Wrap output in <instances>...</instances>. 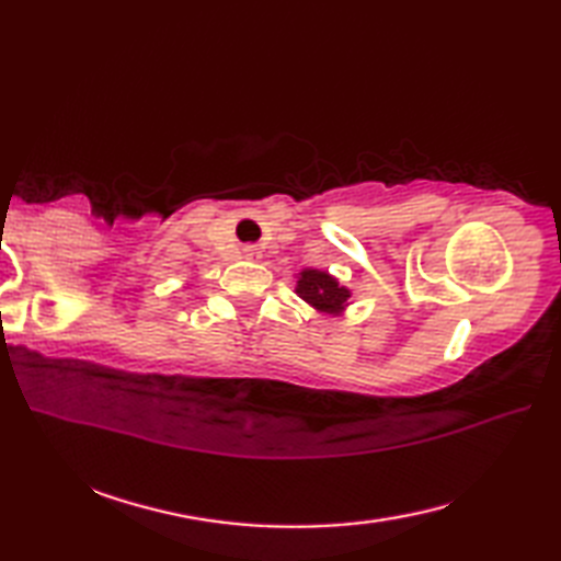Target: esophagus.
I'll use <instances>...</instances> for the list:
<instances>
[{
    "label": "esophagus",
    "instance_id": "1",
    "mask_svg": "<svg viewBox=\"0 0 561 561\" xmlns=\"http://www.w3.org/2000/svg\"><path fill=\"white\" fill-rule=\"evenodd\" d=\"M243 257L245 260H260V248L257 245H243Z\"/></svg>",
    "mask_w": 561,
    "mask_h": 561
}]
</instances>
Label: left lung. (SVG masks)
Wrapping results in <instances>:
<instances>
[{
    "mask_svg": "<svg viewBox=\"0 0 561 561\" xmlns=\"http://www.w3.org/2000/svg\"><path fill=\"white\" fill-rule=\"evenodd\" d=\"M296 294L306 304H311L318 311L325 313H342L350 301V289L340 287L335 277H330L328 272L320 270H304L299 284H296Z\"/></svg>",
    "mask_w": 561,
    "mask_h": 561,
    "instance_id": "1",
    "label": "left lung"
}]
</instances>
